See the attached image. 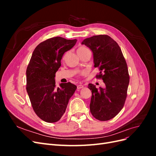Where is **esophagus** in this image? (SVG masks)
I'll return each mask as SVG.
<instances>
[{
    "mask_svg": "<svg viewBox=\"0 0 156 156\" xmlns=\"http://www.w3.org/2000/svg\"><path fill=\"white\" fill-rule=\"evenodd\" d=\"M83 88H84V86L82 85V84H79V85H77V89L78 90H80V89H81Z\"/></svg>",
    "mask_w": 156,
    "mask_h": 156,
    "instance_id": "1",
    "label": "esophagus"
}]
</instances>
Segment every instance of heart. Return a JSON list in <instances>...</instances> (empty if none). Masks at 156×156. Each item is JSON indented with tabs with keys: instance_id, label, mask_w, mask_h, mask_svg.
<instances>
[{
	"instance_id": "heart-1",
	"label": "heart",
	"mask_w": 156,
	"mask_h": 156,
	"mask_svg": "<svg viewBox=\"0 0 156 156\" xmlns=\"http://www.w3.org/2000/svg\"><path fill=\"white\" fill-rule=\"evenodd\" d=\"M88 51H90V50L87 48V47L81 45L78 48V49L77 50V53L78 55L80 56L81 55H82L84 53H86V52H88Z\"/></svg>"
}]
</instances>
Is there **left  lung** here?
<instances>
[{
    "instance_id": "1",
    "label": "left lung",
    "mask_w": 156,
    "mask_h": 156,
    "mask_svg": "<svg viewBox=\"0 0 156 156\" xmlns=\"http://www.w3.org/2000/svg\"><path fill=\"white\" fill-rule=\"evenodd\" d=\"M82 44L92 50L94 67L100 71L96 77L105 84V88L99 90L88 84L92 92L90 110L98 120H111L122 109L127 97L129 75L126 60L119 45L107 35L93 36Z\"/></svg>"
}]
</instances>
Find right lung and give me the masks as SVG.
Instances as JSON below:
<instances>
[{
  "label": "right lung",
  "instance_id": "add662e5",
  "mask_svg": "<svg viewBox=\"0 0 156 156\" xmlns=\"http://www.w3.org/2000/svg\"><path fill=\"white\" fill-rule=\"evenodd\" d=\"M77 40L54 37L41 42L33 51L27 68V91L35 113L46 122L58 121L77 87L69 82L55 85V73L65 52Z\"/></svg>",
  "mask_w": 156,
  "mask_h": 156
}]
</instances>
